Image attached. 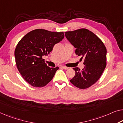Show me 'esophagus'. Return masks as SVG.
<instances>
[{
	"label": "esophagus",
	"instance_id": "esophagus-1",
	"mask_svg": "<svg viewBox=\"0 0 123 123\" xmlns=\"http://www.w3.org/2000/svg\"><path fill=\"white\" fill-rule=\"evenodd\" d=\"M61 67L62 68H63L64 69H68V67H67L66 66H62Z\"/></svg>",
	"mask_w": 123,
	"mask_h": 123
}]
</instances>
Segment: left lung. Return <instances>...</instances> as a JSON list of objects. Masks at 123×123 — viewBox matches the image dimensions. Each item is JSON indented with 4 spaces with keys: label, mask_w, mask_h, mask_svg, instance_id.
Instances as JSON below:
<instances>
[{
    "label": "left lung",
    "mask_w": 123,
    "mask_h": 123,
    "mask_svg": "<svg viewBox=\"0 0 123 123\" xmlns=\"http://www.w3.org/2000/svg\"><path fill=\"white\" fill-rule=\"evenodd\" d=\"M67 40L76 49V52L83 60L85 67L73 68L76 72L70 82L80 89H86L97 82L107 65V49L101 40L86 29L65 32Z\"/></svg>",
    "instance_id": "obj_1"
}]
</instances>
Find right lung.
I'll use <instances>...</instances> for the list:
<instances>
[{"mask_svg": "<svg viewBox=\"0 0 123 123\" xmlns=\"http://www.w3.org/2000/svg\"><path fill=\"white\" fill-rule=\"evenodd\" d=\"M64 36L63 32L39 29L28 32L20 40L15 50V62L25 81L34 87H43L52 80L59 68L47 66L43 57L50 54Z\"/></svg>", "mask_w": 123, "mask_h": 123, "instance_id": "1", "label": "right lung"}]
</instances>
